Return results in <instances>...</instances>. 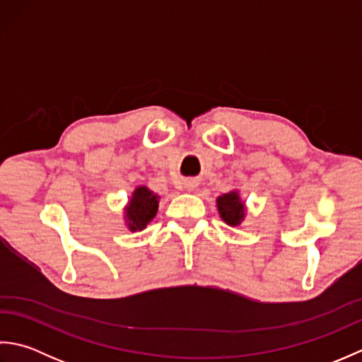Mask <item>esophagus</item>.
<instances>
[{
  "label": "esophagus",
  "mask_w": 362,
  "mask_h": 362,
  "mask_svg": "<svg viewBox=\"0 0 362 362\" xmlns=\"http://www.w3.org/2000/svg\"><path fill=\"white\" fill-rule=\"evenodd\" d=\"M194 187H196V185H194V182H188V183H187V188H188L189 191H191V189H194Z\"/></svg>",
  "instance_id": "esophagus-1"
}]
</instances>
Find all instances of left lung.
<instances>
[{"mask_svg": "<svg viewBox=\"0 0 362 362\" xmlns=\"http://www.w3.org/2000/svg\"><path fill=\"white\" fill-rule=\"evenodd\" d=\"M216 206L219 211L221 219L226 222V224L238 227L241 226V222L245 218V204L241 199L238 189L230 191V193L222 194L216 199Z\"/></svg>", "mask_w": 362, "mask_h": 362, "instance_id": "1", "label": "left lung"}]
</instances>
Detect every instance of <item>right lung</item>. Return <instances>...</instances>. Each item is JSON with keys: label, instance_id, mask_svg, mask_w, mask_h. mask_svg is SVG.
<instances>
[{"label": "right lung", "instance_id": "obj_1", "mask_svg": "<svg viewBox=\"0 0 362 362\" xmlns=\"http://www.w3.org/2000/svg\"><path fill=\"white\" fill-rule=\"evenodd\" d=\"M160 196L148 187L140 185L134 189L127 205L124 206V222L130 232H140L156 218Z\"/></svg>", "mask_w": 362, "mask_h": 362}]
</instances>
